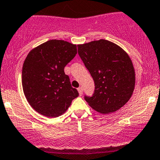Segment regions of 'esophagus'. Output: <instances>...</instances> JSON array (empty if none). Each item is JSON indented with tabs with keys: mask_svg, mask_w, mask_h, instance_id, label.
Masks as SVG:
<instances>
[{
	"mask_svg": "<svg viewBox=\"0 0 160 160\" xmlns=\"http://www.w3.org/2000/svg\"><path fill=\"white\" fill-rule=\"evenodd\" d=\"M78 91L79 95H80V96L82 95V92H83V89H82V87L78 88Z\"/></svg>",
	"mask_w": 160,
	"mask_h": 160,
	"instance_id": "obj_1",
	"label": "esophagus"
}]
</instances>
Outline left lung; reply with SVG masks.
<instances>
[{
  "label": "left lung",
  "instance_id": "1",
  "mask_svg": "<svg viewBox=\"0 0 160 160\" xmlns=\"http://www.w3.org/2000/svg\"><path fill=\"white\" fill-rule=\"evenodd\" d=\"M78 55L95 83L92 97H85L97 112L109 114L127 104L135 86L133 63L121 47L104 39L78 45Z\"/></svg>",
  "mask_w": 160,
  "mask_h": 160
}]
</instances>
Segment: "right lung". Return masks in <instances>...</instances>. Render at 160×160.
Listing matches in <instances>:
<instances>
[{
  "label": "right lung",
  "mask_w": 160,
  "mask_h": 160,
  "mask_svg": "<svg viewBox=\"0 0 160 160\" xmlns=\"http://www.w3.org/2000/svg\"><path fill=\"white\" fill-rule=\"evenodd\" d=\"M76 54V45L54 39L27 55L22 66V89L30 105L41 115L52 118L63 115L78 96L64 73Z\"/></svg>",
  "instance_id": "add662e5"
}]
</instances>
